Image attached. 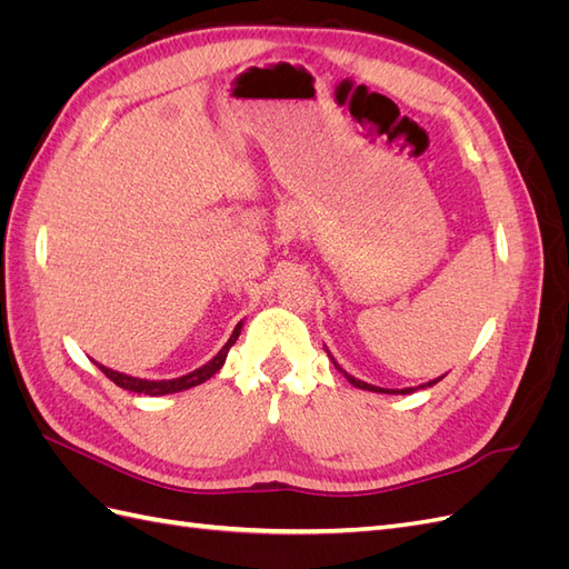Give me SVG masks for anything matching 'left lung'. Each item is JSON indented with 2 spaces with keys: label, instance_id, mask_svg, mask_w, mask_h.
<instances>
[{
  "label": "left lung",
  "instance_id": "8db88e82",
  "mask_svg": "<svg viewBox=\"0 0 569 569\" xmlns=\"http://www.w3.org/2000/svg\"><path fill=\"white\" fill-rule=\"evenodd\" d=\"M327 356H330L332 358V363H335V368L343 375V377H347V380L353 385V387H358V389H363V391H375V393H412V391H418V389H425V387H435L439 380H443V375L441 377H437V380H429V382H425V385H420V387H406V389H382V387H375V385H368V382H363V380H356V377L353 375H349L347 370H343L339 363H337V360H335V356L330 353V351H327Z\"/></svg>",
  "mask_w": 569,
  "mask_h": 569
}]
</instances>
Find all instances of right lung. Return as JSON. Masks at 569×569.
Instances as JSON below:
<instances>
[{
	"label": "right lung",
	"mask_w": 569,
	"mask_h": 569,
	"mask_svg": "<svg viewBox=\"0 0 569 569\" xmlns=\"http://www.w3.org/2000/svg\"><path fill=\"white\" fill-rule=\"evenodd\" d=\"M242 325L244 322H237V327L232 330L230 339L226 341V347H222L209 363H203L201 368L187 372L182 377H173V380H142V377H132V375H126V372H118V370H111L107 366L101 363H94L99 366V370L104 372L109 380L113 385H118L120 389H128V391H134V393H147V396H166V393H178V391H184V389H192L206 380H211V377L226 366V358H228V351L232 349V343L237 341L239 332H242Z\"/></svg>",
	"instance_id": "add662e5"
}]
</instances>
